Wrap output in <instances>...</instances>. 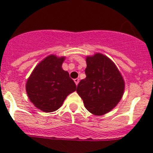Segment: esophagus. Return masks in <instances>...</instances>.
Segmentation results:
<instances>
[{"label":"esophagus","mask_w":153,"mask_h":153,"mask_svg":"<svg viewBox=\"0 0 153 153\" xmlns=\"http://www.w3.org/2000/svg\"><path fill=\"white\" fill-rule=\"evenodd\" d=\"M74 81H75V85H78V82H79V78H75V79H74Z\"/></svg>","instance_id":"esophagus-1"}]
</instances>
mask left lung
<instances>
[{
    "label": "left lung",
    "mask_w": 153,
    "mask_h": 153,
    "mask_svg": "<svg viewBox=\"0 0 153 153\" xmlns=\"http://www.w3.org/2000/svg\"><path fill=\"white\" fill-rule=\"evenodd\" d=\"M86 78L77 87V93L91 113L102 115L116 106L125 91V81L114 62L105 56H87Z\"/></svg>",
    "instance_id": "1"
}]
</instances>
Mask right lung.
<instances>
[{
  "label": "right lung",
  "mask_w": 153,
  "mask_h": 153,
  "mask_svg": "<svg viewBox=\"0 0 153 153\" xmlns=\"http://www.w3.org/2000/svg\"><path fill=\"white\" fill-rule=\"evenodd\" d=\"M65 57L50 55L36 65L26 82L31 102L40 110L51 112L59 109L66 97L76 90L67 71L62 68Z\"/></svg>",
  "instance_id": "obj_1"
}]
</instances>
